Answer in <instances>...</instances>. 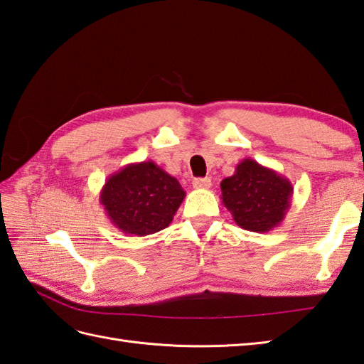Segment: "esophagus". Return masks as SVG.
<instances>
[{"label": "esophagus", "instance_id": "1", "mask_svg": "<svg viewBox=\"0 0 364 364\" xmlns=\"http://www.w3.org/2000/svg\"><path fill=\"white\" fill-rule=\"evenodd\" d=\"M192 186L196 189H208L211 188V180L210 178H196L194 183H192Z\"/></svg>", "mask_w": 364, "mask_h": 364}]
</instances>
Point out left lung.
<instances>
[{"mask_svg":"<svg viewBox=\"0 0 364 364\" xmlns=\"http://www.w3.org/2000/svg\"><path fill=\"white\" fill-rule=\"evenodd\" d=\"M220 198L241 229L267 233L279 225L291 205L294 186L276 170L246 158L220 183Z\"/></svg>","mask_w":364,"mask_h":364,"instance_id":"left-lung-1","label":"left lung"}]
</instances>
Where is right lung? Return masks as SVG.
<instances>
[{
    "label": "right lung",
    "mask_w": 364,
    "mask_h": 364,
    "mask_svg": "<svg viewBox=\"0 0 364 364\" xmlns=\"http://www.w3.org/2000/svg\"><path fill=\"white\" fill-rule=\"evenodd\" d=\"M184 197L175 176L144 161L127 164L107 178L99 202L119 232L146 237L170 225Z\"/></svg>",
    "instance_id": "obj_1"
}]
</instances>
